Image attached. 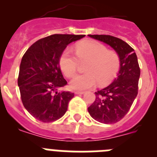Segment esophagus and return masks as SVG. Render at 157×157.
Wrapping results in <instances>:
<instances>
[{
	"label": "esophagus",
	"mask_w": 157,
	"mask_h": 157,
	"mask_svg": "<svg viewBox=\"0 0 157 157\" xmlns=\"http://www.w3.org/2000/svg\"><path fill=\"white\" fill-rule=\"evenodd\" d=\"M75 94H85V92H84V91H75Z\"/></svg>",
	"instance_id": "1"
}]
</instances>
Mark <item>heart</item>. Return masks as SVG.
Returning <instances> with one entry per match:
<instances>
[{
  "instance_id": "1",
  "label": "heart",
  "mask_w": 157,
  "mask_h": 157,
  "mask_svg": "<svg viewBox=\"0 0 157 157\" xmlns=\"http://www.w3.org/2000/svg\"><path fill=\"white\" fill-rule=\"evenodd\" d=\"M75 54L71 48H66L59 58V67L66 77L75 74L78 60L89 61L86 67L87 73L77 75L70 82L72 90H85L99 83L105 86L114 79L120 67V57L115 51L109 50L106 46L94 40L77 44Z\"/></svg>"
}]
</instances>
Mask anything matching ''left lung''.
<instances>
[{
  "label": "left lung",
  "instance_id": "left-lung-1",
  "mask_svg": "<svg viewBox=\"0 0 157 157\" xmlns=\"http://www.w3.org/2000/svg\"><path fill=\"white\" fill-rule=\"evenodd\" d=\"M89 37L110 45L120 57L117 78L109 86L95 92L96 99L88 108L91 117L100 123L110 124L122 120L130 110L138 95L140 67L138 57L127 42L110 35Z\"/></svg>",
  "mask_w": 157,
  "mask_h": 157
}]
</instances>
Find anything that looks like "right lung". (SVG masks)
I'll list each match as a JSON object with an SVG mask.
<instances>
[{"label": "right lung", "instance_id": "add662e5", "mask_svg": "<svg viewBox=\"0 0 157 157\" xmlns=\"http://www.w3.org/2000/svg\"><path fill=\"white\" fill-rule=\"evenodd\" d=\"M85 35L52 34L34 42L22 58L18 86L24 108L44 123L56 121L67 110L74 94L59 91L67 85L59 58L67 45Z\"/></svg>", "mask_w": 157, "mask_h": 157}]
</instances>
